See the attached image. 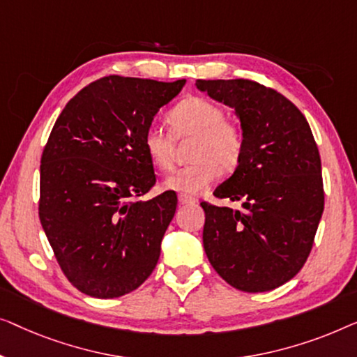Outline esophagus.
I'll use <instances>...</instances> for the list:
<instances>
[{
    "instance_id": "34e87169",
    "label": "esophagus",
    "mask_w": 357,
    "mask_h": 357,
    "mask_svg": "<svg viewBox=\"0 0 357 357\" xmlns=\"http://www.w3.org/2000/svg\"><path fill=\"white\" fill-rule=\"evenodd\" d=\"M179 204H183V205H195L197 204V199H194V197H190V195H188V194H179Z\"/></svg>"
}]
</instances>
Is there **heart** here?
I'll list each match as a JSON object with an SVG mask.
<instances>
[{
    "label": "heart",
    "mask_w": 357,
    "mask_h": 357,
    "mask_svg": "<svg viewBox=\"0 0 357 357\" xmlns=\"http://www.w3.org/2000/svg\"><path fill=\"white\" fill-rule=\"evenodd\" d=\"M169 132L157 126L145 129L142 145L152 165L160 172L173 168L174 139H192L189 160L165 179V188L183 194H200L218 178L233 173L244 153V130L239 123L227 118L222 105L205 97H188L167 114Z\"/></svg>",
    "instance_id": "1"
}]
</instances>
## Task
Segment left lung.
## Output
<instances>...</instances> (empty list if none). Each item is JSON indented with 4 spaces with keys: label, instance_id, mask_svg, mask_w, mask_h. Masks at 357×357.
I'll return each mask as SVG.
<instances>
[{
    "label": "left lung",
    "instance_id": "8db88e82",
    "mask_svg": "<svg viewBox=\"0 0 357 357\" xmlns=\"http://www.w3.org/2000/svg\"><path fill=\"white\" fill-rule=\"evenodd\" d=\"M195 85L234 108L244 130L239 167L213 192L243 200V210L200 204L205 254L233 288L275 289L303 268L322 218V165L312 130L293 102L254 80L197 79Z\"/></svg>",
    "mask_w": 357,
    "mask_h": 357
}]
</instances>
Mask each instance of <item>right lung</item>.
<instances>
[{"instance_id": "1", "label": "right lung", "mask_w": 357, "mask_h": 357, "mask_svg": "<svg viewBox=\"0 0 357 357\" xmlns=\"http://www.w3.org/2000/svg\"><path fill=\"white\" fill-rule=\"evenodd\" d=\"M185 80L107 76L69 100L42 153L38 217L66 278L84 294L119 298L153 272L174 217L157 183L145 129Z\"/></svg>"}]
</instances>
